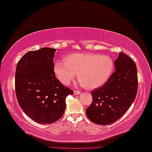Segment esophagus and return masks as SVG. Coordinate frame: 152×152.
Masks as SVG:
<instances>
[{
  "label": "esophagus",
  "instance_id": "esophagus-1",
  "mask_svg": "<svg viewBox=\"0 0 152 152\" xmlns=\"http://www.w3.org/2000/svg\"><path fill=\"white\" fill-rule=\"evenodd\" d=\"M74 93H75V95L80 94L81 91H78V90H75V91H74Z\"/></svg>",
  "mask_w": 152,
  "mask_h": 152
}]
</instances>
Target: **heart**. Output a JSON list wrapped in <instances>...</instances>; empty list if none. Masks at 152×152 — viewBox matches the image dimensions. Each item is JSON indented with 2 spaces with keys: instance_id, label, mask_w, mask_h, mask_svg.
I'll use <instances>...</instances> for the list:
<instances>
[{
  "instance_id": "obj_1",
  "label": "heart",
  "mask_w": 152,
  "mask_h": 152,
  "mask_svg": "<svg viewBox=\"0 0 152 152\" xmlns=\"http://www.w3.org/2000/svg\"><path fill=\"white\" fill-rule=\"evenodd\" d=\"M113 70V61L109 56L95 53L72 54L65 58V61H58L54 66L55 75L62 84H70L78 72L80 84L88 89L104 84Z\"/></svg>"
}]
</instances>
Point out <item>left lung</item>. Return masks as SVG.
I'll list each match as a JSON object with an SVG mask.
<instances>
[{"instance_id":"8db88e82","label":"left lung","mask_w":152,"mask_h":152,"mask_svg":"<svg viewBox=\"0 0 152 152\" xmlns=\"http://www.w3.org/2000/svg\"><path fill=\"white\" fill-rule=\"evenodd\" d=\"M115 70L99 88L91 92L93 102L86 109L88 119L107 125L120 119L134 102L138 92V75L134 60L124 53L115 60Z\"/></svg>"}]
</instances>
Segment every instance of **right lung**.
<instances>
[{"instance_id": "1", "label": "right lung", "mask_w": 152, "mask_h": 152, "mask_svg": "<svg viewBox=\"0 0 152 152\" xmlns=\"http://www.w3.org/2000/svg\"><path fill=\"white\" fill-rule=\"evenodd\" d=\"M55 52L50 48L30 51L16 65V98L23 111L37 123L52 124L60 119L66 109V98L73 94L56 78Z\"/></svg>"}]
</instances>
